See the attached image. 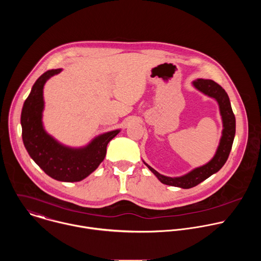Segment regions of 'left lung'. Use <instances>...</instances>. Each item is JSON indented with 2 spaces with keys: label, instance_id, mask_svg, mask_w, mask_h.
<instances>
[{
  "label": "left lung",
  "instance_id": "left-lung-1",
  "mask_svg": "<svg viewBox=\"0 0 261 261\" xmlns=\"http://www.w3.org/2000/svg\"><path fill=\"white\" fill-rule=\"evenodd\" d=\"M192 86L202 94L206 95L210 98H213L217 101L219 105L220 116L222 119L223 130L220 138L219 145L214 157L204 165L196 167L180 176H166L159 173L157 170L152 168L150 165L146 164L143 160V163L147 166L156 177L165 185L174 186V187L190 189L195 187L198 184L210 177L212 174L218 172L223 165L228 159L229 153L231 151V146L233 143L234 135H236V118L231 108V104L229 101V97L225 90L221 86L216 84L211 80L198 79L192 83Z\"/></svg>",
  "mask_w": 261,
  "mask_h": 261
}]
</instances>
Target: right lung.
Returning <instances> with one entry per match:
<instances>
[{"label": "right lung", "instance_id": "obj_1", "mask_svg": "<svg viewBox=\"0 0 261 261\" xmlns=\"http://www.w3.org/2000/svg\"><path fill=\"white\" fill-rule=\"evenodd\" d=\"M61 71H46L32 87L21 110L22 140L30 157L47 175L61 181H80L98 168L105 158L108 142L121 130L100 134L80 147L65 145L49 135L42 122L43 89L45 83Z\"/></svg>", "mask_w": 261, "mask_h": 261}]
</instances>
